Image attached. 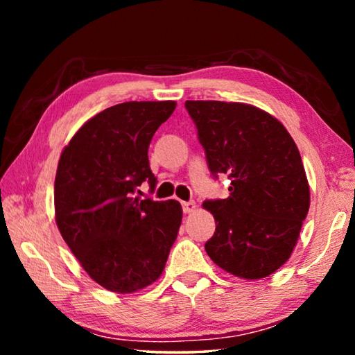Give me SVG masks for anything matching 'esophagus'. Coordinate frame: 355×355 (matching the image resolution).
I'll list each match as a JSON object with an SVG mask.
<instances>
[{
	"instance_id": "obj_1",
	"label": "esophagus",
	"mask_w": 355,
	"mask_h": 355,
	"mask_svg": "<svg viewBox=\"0 0 355 355\" xmlns=\"http://www.w3.org/2000/svg\"><path fill=\"white\" fill-rule=\"evenodd\" d=\"M182 207H183V211H184L186 214L194 213V211H196V208H197V205H196L194 202H183V203H182Z\"/></svg>"
}]
</instances>
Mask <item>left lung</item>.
I'll use <instances>...</instances> for the list:
<instances>
[{
  "mask_svg": "<svg viewBox=\"0 0 355 355\" xmlns=\"http://www.w3.org/2000/svg\"><path fill=\"white\" fill-rule=\"evenodd\" d=\"M213 175L227 173L230 196L205 200L216 232L208 257L245 280L268 277L296 248L310 186L296 142L271 114L248 103L188 100Z\"/></svg>",
  "mask_w": 355,
  "mask_h": 355,
  "instance_id": "left-lung-1",
  "label": "left lung"
}]
</instances>
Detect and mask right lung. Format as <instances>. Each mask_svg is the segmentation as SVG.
Returning <instances> with one entry per match:
<instances>
[{"label":"right lung","instance_id":"obj_1","mask_svg":"<svg viewBox=\"0 0 355 355\" xmlns=\"http://www.w3.org/2000/svg\"><path fill=\"white\" fill-rule=\"evenodd\" d=\"M175 106L166 100L107 107L76 131L59 158L58 228L89 277L110 291L152 285L177 239L182 205L135 197L146 180L155 188L148 146Z\"/></svg>","mask_w":355,"mask_h":355}]
</instances>
